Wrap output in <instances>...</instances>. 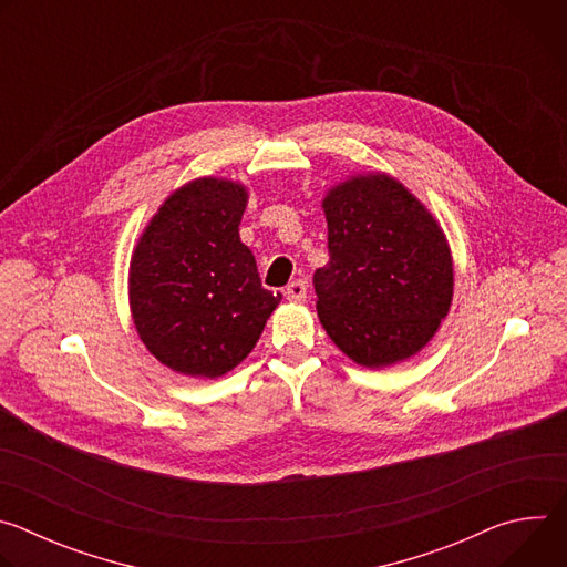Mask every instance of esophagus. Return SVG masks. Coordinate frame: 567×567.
Segmentation results:
<instances>
[{"label":"esophagus","instance_id":"34e87169","mask_svg":"<svg viewBox=\"0 0 567 567\" xmlns=\"http://www.w3.org/2000/svg\"><path fill=\"white\" fill-rule=\"evenodd\" d=\"M285 296L289 302H302L307 298V282L305 280H293L291 285H287Z\"/></svg>","mask_w":567,"mask_h":567}]
</instances>
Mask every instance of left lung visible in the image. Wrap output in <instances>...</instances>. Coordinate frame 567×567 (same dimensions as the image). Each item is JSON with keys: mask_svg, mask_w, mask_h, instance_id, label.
Segmentation results:
<instances>
[{"mask_svg": "<svg viewBox=\"0 0 567 567\" xmlns=\"http://www.w3.org/2000/svg\"><path fill=\"white\" fill-rule=\"evenodd\" d=\"M330 262L316 269V309L330 339L359 365L417 354L453 298L444 230L396 179L359 175L322 199Z\"/></svg>", "mask_w": 567, "mask_h": 567, "instance_id": "left-lung-1", "label": "left lung"}]
</instances>
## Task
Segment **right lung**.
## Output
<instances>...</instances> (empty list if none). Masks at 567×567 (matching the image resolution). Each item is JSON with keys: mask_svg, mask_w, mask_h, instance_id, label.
<instances>
[{"mask_svg": "<svg viewBox=\"0 0 567 567\" xmlns=\"http://www.w3.org/2000/svg\"><path fill=\"white\" fill-rule=\"evenodd\" d=\"M247 190L204 177L175 190L130 262V305L145 348L175 372L221 377L256 348L280 293L262 287L239 239Z\"/></svg>", "mask_w": 567, "mask_h": 567, "instance_id": "1", "label": "right lung"}]
</instances>
